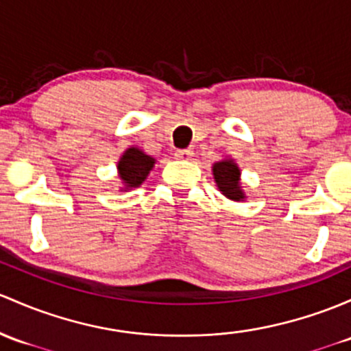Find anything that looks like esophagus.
<instances>
[{"instance_id":"34e87169","label":"esophagus","mask_w":351,"mask_h":351,"mask_svg":"<svg viewBox=\"0 0 351 351\" xmlns=\"http://www.w3.org/2000/svg\"><path fill=\"white\" fill-rule=\"evenodd\" d=\"M175 156L178 158V160H190V158L193 156V151H191V149H180V151H176Z\"/></svg>"}]
</instances>
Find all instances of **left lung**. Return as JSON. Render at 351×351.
Returning a JSON list of instances; mask_svg holds the SVG:
<instances>
[{
  "label": "left lung",
  "mask_w": 351,
  "mask_h": 351,
  "mask_svg": "<svg viewBox=\"0 0 351 351\" xmlns=\"http://www.w3.org/2000/svg\"><path fill=\"white\" fill-rule=\"evenodd\" d=\"M212 173L219 191L223 197L234 202L245 200V191L241 183V168L232 158H225V160L213 163Z\"/></svg>",
  "instance_id": "obj_1"
}]
</instances>
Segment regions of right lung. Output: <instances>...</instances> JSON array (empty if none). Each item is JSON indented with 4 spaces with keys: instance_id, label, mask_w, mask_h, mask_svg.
<instances>
[{
    "instance_id": "1",
    "label": "right lung",
    "mask_w": 351,
    "mask_h": 351,
    "mask_svg": "<svg viewBox=\"0 0 351 351\" xmlns=\"http://www.w3.org/2000/svg\"><path fill=\"white\" fill-rule=\"evenodd\" d=\"M154 163L156 160L139 149L138 146L128 147L117 161V176L123 185L121 191H129L132 188L141 186L151 169L154 168Z\"/></svg>"
}]
</instances>
